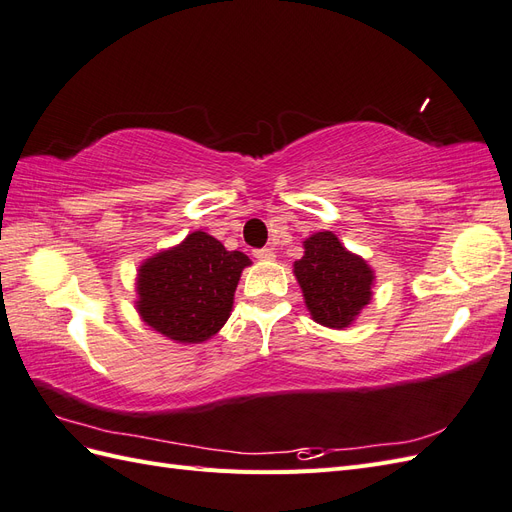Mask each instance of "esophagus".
Wrapping results in <instances>:
<instances>
[{"mask_svg":"<svg viewBox=\"0 0 512 512\" xmlns=\"http://www.w3.org/2000/svg\"><path fill=\"white\" fill-rule=\"evenodd\" d=\"M254 256L258 260H273L275 258V247H260V250H254Z\"/></svg>","mask_w":512,"mask_h":512,"instance_id":"esophagus-1","label":"esophagus"}]
</instances>
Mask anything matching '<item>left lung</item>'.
<instances>
[{
  "mask_svg": "<svg viewBox=\"0 0 512 512\" xmlns=\"http://www.w3.org/2000/svg\"><path fill=\"white\" fill-rule=\"evenodd\" d=\"M303 250L292 273L309 316L322 327L348 329L374 297V269L365 258L346 250L331 230L314 232L303 241Z\"/></svg>",
  "mask_w": 512,
  "mask_h": 512,
  "instance_id": "1",
  "label": "left lung"
}]
</instances>
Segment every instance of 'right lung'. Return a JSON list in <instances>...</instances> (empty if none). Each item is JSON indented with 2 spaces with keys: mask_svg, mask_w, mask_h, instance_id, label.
<instances>
[{
  "mask_svg": "<svg viewBox=\"0 0 512 512\" xmlns=\"http://www.w3.org/2000/svg\"><path fill=\"white\" fill-rule=\"evenodd\" d=\"M250 265L243 252H228L215 237L194 230L138 267L136 312L170 342L203 344L226 324Z\"/></svg>",
  "mask_w": 512,
  "mask_h": 512,
  "instance_id": "1",
  "label": "right lung"
}]
</instances>
